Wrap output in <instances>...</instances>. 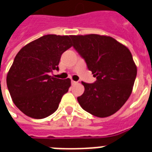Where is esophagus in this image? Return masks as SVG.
Wrapping results in <instances>:
<instances>
[{
    "label": "esophagus",
    "instance_id": "obj_1",
    "mask_svg": "<svg viewBox=\"0 0 152 152\" xmlns=\"http://www.w3.org/2000/svg\"><path fill=\"white\" fill-rule=\"evenodd\" d=\"M76 84H77V82L76 81H74V80H72V85H76Z\"/></svg>",
    "mask_w": 152,
    "mask_h": 152
}]
</instances>
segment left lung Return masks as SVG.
Here are the masks:
<instances>
[{
	"instance_id": "8db88e82",
	"label": "left lung",
	"mask_w": 152,
	"mask_h": 152,
	"mask_svg": "<svg viewBox=\"0 0 152 152\" xmlns=\"http://www.w3.org/2000/svg\"><path fill=\"white\" fill-rule=\"evenodd\" d=\"M73 48L85 59L96 80L82 82L85 92L77 101L88 113L98 118L115 113L132 93L137 67L130 50L112 37L72 35Z\"/></svg>"
}]
</instances>
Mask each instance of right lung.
I'll list each match as a JSON object with an SVG mask.
<instances>
[{
  "label": "right lung",
  "instance_id": "1",
  "mask_svg": "<svg viewBox=\"0 0 152 152\" xmlns=\"http://www.w3.org/2000/svg\"><path fill=\"white\" fill-rule=\"evenodd\" d=\"M71 47V35L48 34L30 42L17 54L6 83L13 103L26 115L44 118L58 109L71 80L58 79L49 73L59 70L62 54Z\"/></svg>",
  "mask_w": 152,
  "mask_h": 152
}]
</instances>
